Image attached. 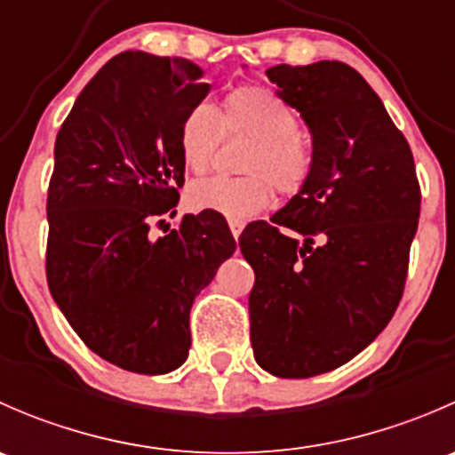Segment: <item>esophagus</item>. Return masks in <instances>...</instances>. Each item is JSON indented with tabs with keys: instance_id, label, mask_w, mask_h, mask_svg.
I'll use <instances>...</instances> for the list:
<instances>
[{
	"instance_id": "1",
	"label": "esophagus",
	"mask_w": 455,
	"mask_h": 455,
	"mask_svg": "<svg viewBox=\"0 0 455 455\" xmlns=\"http://www.w3.org/2000/svg\"><path fill=\"white\" fill-rule=\"evenodd\" d=\"M228 228H231V233H233V237H240L242 235V231H244V222H235V220H231V222H228Z\"/></svg>"
}]
</instances>
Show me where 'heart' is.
I'll use <instances>...</instances> for the list:
<instances>
[{"instance_id": "heart-1", "label": "heart", "mask_w": 455, "mask_h": 455, "mask_svg": "<svg viewBox=\"0 0 455 455\" xmlns=\"http://www.w3.org/2000/svg\"><path fill=\"white\" fill-rule=\"evenodd\" d=\"M224 134L253 140L242 172L244 178H211L189 189V202L198 211H213L235 222L268 209L273 185L282 194H297L313 172V147L299 134V116L277 94L261 85H240L228 92L220 108ZM220 139L213 108L200 103L180 123V158L194 176H204L213 163Z\"/></svg>"}]
</instances>
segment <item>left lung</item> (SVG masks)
Segmentation results:
<instances>
[{
  "label": "left lung",
  "mask_w": 455,
  "mask_h": 455,
  "mask_svg": "<svg viewBox=\"0 0 455 455\" xmlns=\"http://www.w3.org/2000/svg\"><path fill=\"white\" fill-rule=\"evenodd\" d=\"M266 76L313 136V172L270 222L244 228L255 361L308 379L355 359L398 308L419 228L414 156L368 81L341 61Z\"/></svg>",
  "instance_id": "8db88e82"
}]
</instances>
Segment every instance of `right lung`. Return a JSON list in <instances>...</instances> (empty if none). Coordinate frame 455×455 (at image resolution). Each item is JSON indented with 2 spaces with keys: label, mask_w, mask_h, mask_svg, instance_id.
<instances>
[{
  "label": "right lung",
  "mask_w": 455,
  "mask_h": 455,
  "mask_svg": "<svg viewBox=\"0 0 455 455\" xmlns=\"http://www.w3.org/2000/svg\"><path fill=\"white\" fill-rule=\"evenodd\" d=\"M209 90L187 59L127 50L84 87L54 142L50 295L92 352L136 374L185 363L196 295L235 251L213 211L149 237L151 222L176 213L180 123Z\"/></svg>",
  "instance_id": "1"
}]
</instances>
